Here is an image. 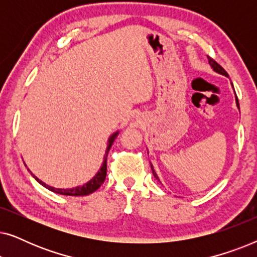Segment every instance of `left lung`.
<instances>
[{
	"instance_id": "8db88e82",
	"label": "left lung",
	"mask_w": 257,
	"mask_h": 257,
	"mask_svg": "<svg viewBox=\"0 0 257 257\" xmlns=\"http://www.w3.org/2000/svg\"><path fill=\"white\" fill-rule=\"evenodd\" d=\"M208 62H209V65L212 66L214 71L217 72V73H220V75H223V76L228 77V73L226 72V70H224V69L222 68V66H221L220 64H217V63H216L215 61H214L213 58L208 57ZM231 85H233V84H231ZM235 100H236V105H237L238 110H240V105H238V99H237V97H235ZM151 168H152V173H153V175H154V178H156L157 180H159V178H158V175H157V173H156V171H154V168H153V166H152V164H151ZM159 181H160V180H159Z\"/></svg>"
}]
</instances>
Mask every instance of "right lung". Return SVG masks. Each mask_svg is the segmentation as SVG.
Here are the masks:
<instances>
[{
	"label": "right lung",
	"instance_id": "right-lung-1",
	"mask_svg": "<svg viewBox=\"0 0 257 257\" xmlns=\"http://www.w3.org/2000/svg\"><path fill=\"white\" fill-rule=\"evenodd\" d=\"M118 131L114 132L113 135L110 137V139H108V144H107V147H106V152H105V156H104V161H103V165H101L100 170L98 171V173L94 175V177L91 179L90 181H87L86 184H84L83 186H78V187H75V188H68V189H61V188H55V187H51V186H49L47 184H44L43 181H41L40 179L37 177H35V175L31 173L30 170H28L31 173V175L36 179V180L40 182L42 186H44L45 188L50 189L51 192H55V193H58V194H63V195H72V196H83V195H89L91 193H93L94 191H97L98 188L100 187L101 185H103V182L105 181V178H106V158H107V153L108 151H110L112 144H113L114 139L117 138L118 136Z\"/></svg>",
	"mask_w": 257,
	"mask_h": 257
}]
</instances>
